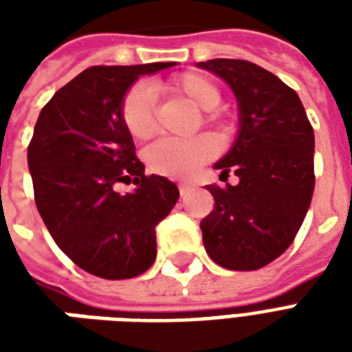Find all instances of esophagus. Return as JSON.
<instances>
[{"label":"esophagus","mask_w":352,"mask_h":352,"mask_svg":"<svg viewBox=\"0 0 352 352\" xmlns=\"http://www.w3.org/2000/svg\"><path fill=\"white\" fill-rule=\"evenodd\" d=\"M190 190V184L188 183H179V192H181V196H184L186 192Z\"/></svg>","instance_id":"34e87169"}]
</instances>
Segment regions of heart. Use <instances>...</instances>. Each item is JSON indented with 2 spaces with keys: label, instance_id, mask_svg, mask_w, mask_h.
I'll return each instance as SVG.
<instances>
[{
  "label": "heart",
  "instance_id": "obj_1",
  "mask_svg": "<svg viewBox=\"0 0 352 352\" xmlns=\"http://www.w3.org/2000/svg\"><path fill=\"white\" fill-rule=\"evenodd\" d=\"M162 88L169 94L183 96L190 100L194 105L201 111H207L209 118H214V109L221 105L222 94L221 88L217 87L213 79H209L201 73H181ZM122 122L131 138L138 141L153 138L156 130V118H154V96L151 88L138 85L130 92L124 96L122 109ZM217 153V146L206 135L190 139H164L148 146L145 158L148 168L154 173L164 177H183L192 175L196 169L211 160Z\"/></svg>",
  "mask_w": 352,
  "mask_h": 352
}]
</instances>
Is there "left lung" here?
Returning a JSON list of instances; mask_svg holds the SVG:
<instances>
[{
    "mask_svg": "<svg viewBox=\"0 0 352 352\" xmlns=\"http://www.w3.org/2000/svg\"><path fill=\"white\" fill-rule=\"evenodd\" d=\"M198 67L230 85L239 133L214 169L237 184H209L214 207L201 221L207 254L226 270L251 272L279 258L294 241L315 188V135L298 94L247 60L214 58Z\"/></svg>",
    "mask_w": 352,
    "mask_h": 352,
    "instance_id": "left-lung-1",
    "label": "left lung"
}]
</instances>
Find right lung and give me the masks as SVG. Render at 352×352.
<instances>
[{"label": "right lung", "instance_id": "right-lung-1", "mask_svg": "<svg viewBox=\"0 0 352 352\" xmlns=\"http://www.w3.org/2000/svg\"><path fill=\"white\" fill-rule=\"evenodd\" d=\"M173 62L94 65L58 90L41 109L28 146L35 206L62 251L103 279H131L156 258V226L179 188L145 175L122 122V100L139 75ZM118 182L136 184L128 195Z\"/></svg>", "mask_w": 352, "mask_h": 352}]
</instances>
